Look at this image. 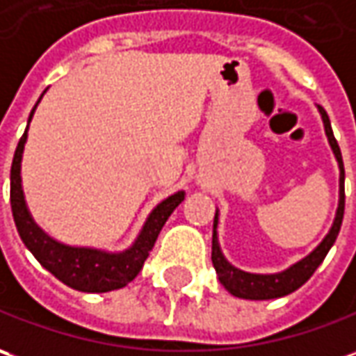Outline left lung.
<instances>
[{"mask_svg": "<svg viewBox=\"0 0 356 356\" xmlns=\"http://www.w3.org/2000/svg\"><path fill=\"white\" fill-rule=\"evenodd\" d=\"M321 120H323V128H325V136L330 142L333 156L337 159L339 165V204H337V212H335V220L331 224L327 236L321 239V243L308 253L304 259L296 261L294 265H290L289 269L280 270V273H270V275H257V273H248L238 267H234L222 253L218 243V210L214 214V228H212V265L216 269L222 286L228 290L229 294L238 296V298L245 300H270L286 296L290 292L298 290L306 280L310 279L316 273V269L321 265V261L325 259L327 251L331 245L335 243V239L339 236L341 222H343V212H345V169H343V158H341V149L337 140L333 136L331 130V122L327 113L318 105Z\"/></svg>", "mask_w": 356, "mask_h": 356, "instance_id": "obj_1", "label": "left lung"}]
</instances>
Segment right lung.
Wrapping results in <instances>:
<instances>
[{
    "label": "right lung",
    "instance_id": "right-lung-1",
    "mask_svg": "<svg viewBox=\"0 0 356 356\" xmlns=\"http://www.w3.org/2000/svg\"><path fill=\"white\" fill-rule=\"evenodd\" d=\"M40 99L36 101V105L29 115L25 134L17 144L13 163H11V210H13L17 232L26 249L35 255L36 261L70 289L81 290V292H111V290L122 289L140 273L163 224L168 222L171 212L183 202L185 191H177L171 197L163 198L158 207L147 214L138 238L124 251L111 253L105 249L77 248V245H66L58 239L50 238L31 216L25 193H23V181H21V161H23V152H25L29 124L33 120Z\"/></svg>",
    "mask_w": 356,
    "mask_h": 356
}]
</instances>
